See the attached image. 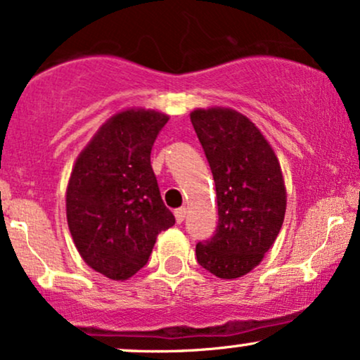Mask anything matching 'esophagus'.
Wrapping results in <instances>:
<instances>
[{
  "mask_svg": "<svg viewBox=\"0 0 360 360\" xmlns=\"http://www.w3.org/2000/svg\"><path fill=\"white\" fill-rule=\"evenodd\" d=\"M186 213H188V211H186L184 206H183V207H177V210L174 211L176 221H177V223H183L184 218H186Z\"/></svg>",
  "mask_w": 360,
  "mask_h": 360,
  "instance_id": "obj_1",
  "label": "esophagus"
}]
</instances>
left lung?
<instances>
[{
  "label": "left lung",
  "mask_w": 360,
  "mask_h": 360,
  "mask_svg": "<svg viewBox=\"0 0 360 360\" xmlns=\"http://www.w3.org/2000/svg\"><path fill=\"white\" fill-rule=\"evenodd\" d=\"M191 122L213 172L219 218L214 235L196 245L198 263L219 278H238L262 262L283 224L287 194L278 159L255 124L235 110H194Z\"/></svg>",
  "instance_id": "1"
}]
</instances>
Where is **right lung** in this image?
Returning <instances> with one entry per match:
<instances>
[{
    "label": "right lung",
    "instance_id": "add662e5",
    "mask_svg": "<svg viewBox=\"0 0 360 360\" xmlns=\"http://www.w3.org/2000/svg\"><path fill=\"white\" fill-rule=\"evenodd\" d=\"M169 117L125 110L95 134L67 188V219L89 266L127 280L146 265L155 238L176 223L162 202L150 150Z\"/></svg>",
    "mask_w": 360,
    "mask_h": 360
}]
</instances>
